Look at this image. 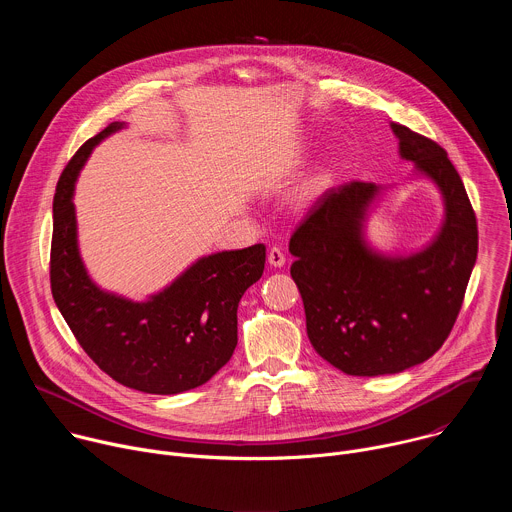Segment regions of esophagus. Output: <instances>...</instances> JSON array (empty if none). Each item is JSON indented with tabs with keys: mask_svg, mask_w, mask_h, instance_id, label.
Returning a JSON list of instances; mask_svg holds the SVG:
<instances>
[{
	"mask_svg": "<svg viewBox=\"0 0 512 512\" xmlns=\"http://www.w3.org/2000/svg\"><path fill=\"white\" fill-rule=\"evenodd\" d=\"M267 261H269L271 267H283L285 265V255H283V251L279 247H271L267 251Z\"/></svg>",
	"mask_w": 512,
	"mask_h": 512,
	"instance_id": "1",
	"label": "esophagus"
}]
</instances>
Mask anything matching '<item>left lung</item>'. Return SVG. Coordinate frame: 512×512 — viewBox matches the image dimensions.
I'll return each mask as SVG.
<instances>
[{"instance_id":"left-lung-1","label":"left lung","mask_w":512,"mask_h":512,"mask_svg":"<svg viewBox=\"0 0 512 512\" xmlns=\"http://www.w3.org/2000/svg\"><path fill=\"white\" fill-rule=\"evenodd\" d=\"M399 154L440 188L446 221L409 257L375 253L362 223L379 188L348 182L324 192L289 239L316 352L352 377L393 375L442 348L460 314L478 255L476 214L464 182L433 139L391 123Z\"/></svg>"}]
</instances>
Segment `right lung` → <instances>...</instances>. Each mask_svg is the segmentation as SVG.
Returning <instances> with one entry per match:
<instances>
[{"instance_id": "add662e5", "label": "right lung", "mask_w": 512, "mask_h": 512, "mask_svg": "<svg viewBox=\"0 0 512 512\" xmlns=\"http://www.w3.org/2000/svg\"><path fill=\"white\" fill-rule=\"evenodd\" d=\"M121 127L115 121L85 141L56 184L52 298L83 350L113 381L141 393L176 395L204 385L231 360L237 308L263 275L265 245L202 257L148 302L99 289L79 255L72 190L95 145Z\"/></svg>"}]
</instances>
